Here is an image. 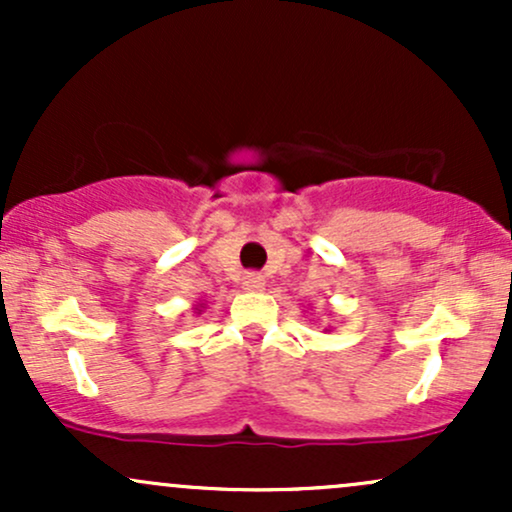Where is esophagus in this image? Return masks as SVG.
Segmentation results:
<instances>
[{"mask_svg": "<svg viewBox=\"0 0 512 512\" xmlns=\"http://www.w3.org/2000/svg\"><path fill=\"white\" fill-rule=\"evenodd\" d=\"M243 289L245 291H262L264 289V279H262L260 274H255V272L243 274Z\"/></svg>", "mask_w": 512, "mask_h": 512, "instance_id": "obj_1", "label": "esophagus"}]
</instances>
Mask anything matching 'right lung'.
<instances>
[{"mask_svg": "<svg viewBox=\"0 0 512 512\" xmlns=\"http://www.w3.org/2000/svg\"><path fill=\"white\" fill-rule=\"evenodd\" d=\"M195 310H199V305H197V308H195Z\"/></svg>", "mask_w": 512, "mask_h": 512, "instance_id": "right-lung-1", "label": "right lung"}]
</instances>
